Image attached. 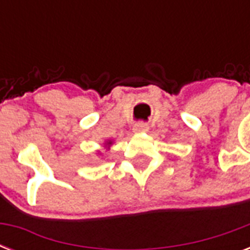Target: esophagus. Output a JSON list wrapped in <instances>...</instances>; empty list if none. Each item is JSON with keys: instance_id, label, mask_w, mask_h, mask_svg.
Instances as JSON below:
<instances>
[{"instance_id": "obj_1", "label": "esophagus", "mask_w": 250, "mask_h": 250, "mask_svg": "<svg viewBox=\"0 0 250 250\" xmlns=\"http://www.w3.org/2000/svg\"><path fill=\"white\" fill-rule=\"evenodd\" d=\"M148 131H149V125H146V123H143V122L136 123V125H133V132L144 133V132H148Z\"/></svg>"}]
</instances>
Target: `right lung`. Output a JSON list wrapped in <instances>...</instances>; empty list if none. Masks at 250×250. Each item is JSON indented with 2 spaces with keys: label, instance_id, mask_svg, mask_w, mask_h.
Wrapping results in <instances>:
<instances>
[{
  "label": "right lung",
  "instance_id": "right-lung-1",
  "mask_svg": "<svg viewBox=\"0 0 250 250\" xmlns=\"http://www.w3.org/2000/svg\"><path fill=\"white\" fill-rule=\"evenodd\" d=\"M107 145H111V141H107V143H106V146H107Z\"/></svg>",
  "mask_w": 250,
  "mask_h": 250
}]
</instances>
